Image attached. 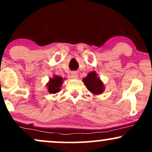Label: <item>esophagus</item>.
<instances>
[{"mask_svg": "<svg viewBox=\"0 0 152 152\" xmlns=\"http://www.w3.org/2000/svg\"><path fill=\"white\" fill-rule=\"evenodd\" d=\"M71 77H72L73 78H75V79L78 78V74L77 71H73V72H71Z\"/></svg>", "mask_w": 152, "mask_h": 152, "instance_id": "obj_1", "label": "esophagus"}]
</instances>
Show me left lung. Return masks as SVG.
I'll use <instances>...</instances> for the list:
<instances>
[{
  "label": "left lung",
  "mask_w": 152,
  "mask_h": 152,
  "mask_svg": "<svg viewBox=\"0 0 152 152\" xmlns=\"http://www.w3.org/2000/svg\"><path fill=\"white\" fill-rule=\"evenodd\" d=\"M83 83L86 86L91 93L94 95H99L102 94L104 91V84L100 78L98 76V74L96 71H91L88 73L86 77L83 78Z\"/></svg>",
  "instance_id": "1"
}]
</instances>
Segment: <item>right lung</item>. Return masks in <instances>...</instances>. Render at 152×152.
<instances>
[{"label":"right lung","instance_id":"obj_1","mask_svg":"<svg viewBox=\"0 0 152 152\" xmlns=\"http://www.w3.org/2000/svg\"><path fill=\"white\" fill-rule=\"evenodd\" d=\"M63 83H64V78L57 75H53L52 78H49V81L46 84V87L48 88V92L50 94H56L61 91Z\"/></svg>","mask_w":152,"mask_h":152}]
</instances>
